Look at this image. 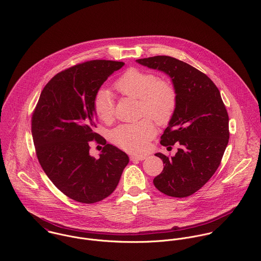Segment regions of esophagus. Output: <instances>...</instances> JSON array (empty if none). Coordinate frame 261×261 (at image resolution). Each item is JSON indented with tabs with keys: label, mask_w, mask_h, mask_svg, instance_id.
I'll return each mask as SVG.
<instances>
[{
	"label": "esophagus",
	"mask_w": 261,
	"mask_h": 261,
	"mask_svg": "<svg viewBox=\"0 0 261 261\" xmlns=\"http://www.w3.org/2000/svg\"><path fill=\"white\" fill-rule=\"evenodd\" d=\"M131 160L134 161V160H144L146 158V155H143V154H139V155H131L130 156Z\"/></svg>",
	"instance_id": "34e87169"
}]
</instances>
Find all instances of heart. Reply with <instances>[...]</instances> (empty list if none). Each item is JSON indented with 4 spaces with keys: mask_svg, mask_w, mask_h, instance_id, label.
Instances as JSON below:
<instances>
[{
    "mask_svg": "<svg viewBox=\"0 0 261 261\" xmlns=\"http://www.w3.org/2000/svg\"><path fill=\"white\" fill-rule=\"evenodd\" d=\"M116 91L128 98L139 100L141 115L152 118L160 125L167 124L172 118L177 95L173 85L152 72L130 68L114 84ZM94 112L105 123H111L115 117L113 98L106 89H100L93 101ZM156 134V128L150 119L136 123L123 124L113 130L112 141L120 148L133 153L145 151L150 140Z\"/></svg>",
    "mask_w": 261,
    "mask_h": 261,
    "instance_id": "obj_1",
    "label": "heart"
}]
</instances>
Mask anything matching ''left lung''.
Instances as JSON below:
<instances>
[{
	"mask_svg": "<svg viewBox=\"0 0 261 261\" xmlns=\"http://www.w3.org/2000/svg\"><path fill=\"white\" fill-rule=\"evenodd\" d=\"M165 72L176 90L177 103L160 144L179 146L175 155L161 158L163 170L154 177L158 191L186 198L199 191L218 169L229 141V117L220 92L212 80L194 66L171 56L136 60Z\"/></svg>",
	"mask_w": 261,
	"mask_h": 261,
	"instance_id": "left-lung-1",
	"label": "left lung"
}]
</instances>
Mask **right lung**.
<instances>
[{
    "mask_svg": "<svg viewBox=\"0 0 261 261\" xmlns=\"http://www.w3.org/2000/svg\"><path fill=\"white\" fill-rule=\"evenodd\" d=\"M122 61L91 60L64 69L46 84L36 105L31 130L38 161L53 185L68 198L94 204L117 188L128 155L95 132L93 101ZM105 145L100 158L89 155L90 141Z\"/></svg>",
    "mask_w": 261,
    "mask_h": 261,
    "instance_id": "right-lung-1",
    "label": "right lung"
}]
</instances>
